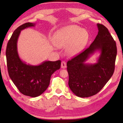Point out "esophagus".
Here are the masks:
<instances>
[{"instance_id": "obj_1", "label": "esophagus", "mask_w": 123, "mask_h": 123, "mask_svg": "<svg viewBox=\"0 0 123 123\" xmlns=\"http://www.w3.org/2000/svg\"><path fill=\"white\" fill-rule=\"evenodd\" d=\"M66 62L65 61H62L61 62V68H66Z\"/></svg>"}]
</instances>
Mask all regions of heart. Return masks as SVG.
I'll list each match as a JSON object with an SVG mask.
<instances>
[{"instance_id":"b5f03b06","label":"heart","mask_w":123,"mask_h":123,"mask_svg":"<svg viewBox=\"0 0 123 123\" xmlns=\"http://www.w3.org/2000/svg\"><path fill=\"white\" fill-rule=\"evenodd\" d=\"M89 40V34L86 29L76 25H70L57 30L54 35L53 41L57 47L67 48L70 56L79 54Z\"/></svg>"}]
</instances>
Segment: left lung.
<instances>
[{"label": "left lung", "instance_id": "1", "mask_svg": "<svg viewBox=\"0 0 123 123\" xmlns=\"http://www.w3.org/2000/svg\"><path fill=\"white\" fill-rule=\"evenodd\" d=\"M98 34L88 48L67 63L68 85L76 96L86 98L97 94L113 75L117 50L116 42L107 28L97 24ZM97 50L101 51L97 63H84Z\"/></svg>", "mask_w": 123, "mask_h": 123}]
</instances>
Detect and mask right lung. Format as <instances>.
<instances>
[{"instance_id": "obj_1", "label": "right lung", "mask_w": 123, "mask_h": 123, "mask_svg": "<svg viewBox=\"0 0 123 123\" xmlns=\"http://www.w3.org/2000/svg\"><path fill=\"white\" fill-rule=\"evenodd\" d=\"M35 24L26 23L17 28L8 42L6 56L10 78L23 94L36 97L42 94L49 86L51 75L61 67V61H44L38 66L26 64L19 57L17 41L21 30L34 26Z\"/></svg>"}]
</instances>
